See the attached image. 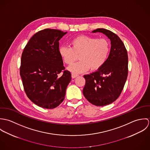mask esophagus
<instances>
[{"instance_id":"1","label":"esophagus","mask_w":150,"mask_h":150,"mask_svg":"<svg viewBox=\"0 0 150 150\" xmlns=\"http://www.w3.org/2000/svg\"><path fill=\"white\" fill-rule=\"evenodd\" d=\"M78 76H79V74H76V73H71V77H72L73 79L76 78V77H77Z\"/></svg>"}]
</instances>
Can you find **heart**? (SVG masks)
I'll return each mask as SVG.
<instances>
[{
  "label": "heart",
  "mask_w": 150,
  "mask_h": 150,
  "mask_svg": "<svg viewBox=\"0 0 150 150\" xmlns=\"http://www.w3.org/2000/svg\"><path fill=\"white\" fill-rule=\"evenodd\" d=\"M71 47L61 45L59 54L66 64L74 62L79 55L80 61L69 67V70L74 73H83L91 70L100 69L107 60L110 47L108 40L104 38L80 36L71 41Z\"/></svg>",
  "instance_id": "heart-1"
}]
</instances>
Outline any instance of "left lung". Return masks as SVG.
Returning a JSON list of instances; mask_svg holds the SVG:
<instances>
[{
    "label": "left lung",
    "instance_id": "1",
    "mask_svg": "<svg viewBox=\"0 0 150 150\" xmlns=\"http://www.w3.org/2000/svg\"><path fill=\"white\" fill-rule=\"evenodd\" d=\"M92 32H101L111 40L110 54L105 64L96 71L84 75L86 85L83 95L93 105L103 106L114 102L121 95L128 73L127 50L121 39L103 28Z\"/></svg>",
    "mask_w": 150,
    "mask_h": 150
}]
</instances>
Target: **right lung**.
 I'll return each instance as SVG.
<instances>
[{"label": "right lung", "mask_w": 150, "mask_h": 150, "mask_svg": "<svg viewBox=\"0 0 150 150\" xmlns=\"http://www.w3.org/2000/svg\"><path fill=\"white\" fill-rule=\"evenodd\" d=\"M67 32L45 29L35 33L22 52L20 76L28 98L39 107L52 109L64 100L71 73L59 54V40Z\"/></svg>", "instance_id": "right-lung-1"}]
</instances>
